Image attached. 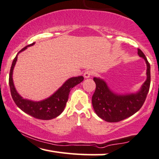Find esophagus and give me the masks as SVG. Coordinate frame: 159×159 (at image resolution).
I'll use <instances>...</instances> for the list:
<instances>
[{"instance_id":"esophagus-1","label":"esophagus","mask_w":159,"mask_h":159,"mask_svg":"<svg viewBox=\"0 0 159 159\" xmlns=\"http://www.w3.org/2000/svg\"><path fill=\"white\" fill-rule=\"evenodd\" d=\"M92 75H93V71H90V70L85 71H84V77L85 78V79L90 78Z\"/></svg>"}]
</instances>
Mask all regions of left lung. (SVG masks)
Segmentation results:
<instances>
[{"label": "left lung", "instance_id": "1", "mask_svg": "<svg viewBox=\"0 0 159 159\" xmlns=\"http://www.w3.org/2000/svg\"><path fill=\"white\" fill-rule=\"evenodd\" d=\"M138 54L146 64V80L135 93H117L100 77H94L96 84L92 97L93 107L98 116L108 122H118L138 112L144 103L151 84V66L145 54L138 49Z\"/></svg>", "mask_w": 159, "mask_h": 159}]
</instances>
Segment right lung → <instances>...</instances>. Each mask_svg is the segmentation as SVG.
<instances>
[{
	"mask_svg": "<svg viewBox=\"0 0 159 159\" xmlns=\"http://www.w3.org/2000/svg\"><path fill=\"white\" fill-rule=\"evenodd\" d=\"M34 43H35L27 45L21 49L17 53L16 57L13 61L9 74V86L13 100H14L16 105L26 114L38 119L50 120V119L58 116L63 112L65 106H66V102L68 101L69 92L74 87H75L77 84L83 81L84 77L82 76H78V77H72L69 78L51 96L43 99L42 101H32V100L24 98L22 96H21L19 94L16 88H15L14 80H13V71H14V66L17 61L19 53L25 51L28 47L34 45Z\"/></svg>",
	"mask_w": 159,
	"mask_h": 159,
	"instance_id": "1",
	"label": "right lung"
}]
</instances>
